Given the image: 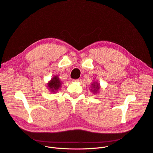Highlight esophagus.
<instances>
[{"label": "esophagus", "mask_w": 153, "mask_h": 153, "mask_svg": "<svg viewBox=\"0 0 153 153\" xmlns=\"http://www.w3.org/2000/svg\"><path fill=\"white\" fill-rule=\"evenodd\" d=\"M74 82H80L81 81V79H74L73 80Z\"/></svg>", "instance_id": "obj_1"}]
</instances>
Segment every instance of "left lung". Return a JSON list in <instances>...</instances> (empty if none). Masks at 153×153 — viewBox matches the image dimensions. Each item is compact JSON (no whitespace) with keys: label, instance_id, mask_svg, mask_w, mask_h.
Segmentation results:
<instances>
[{"label":"left lung","instance_id":"left-lung-1","mask_svg":"<svg viewBox=\"0 0 153 153\" xmlns=\"http://www.w3.org/2000/svg\"><path fill=\"white\" fill-rule=\"evenodd\" d=\"M91 88H92V89H90V90L92 91L93 93L94 94L98 93V91H99V89H100V84L96 82H94L92 84H91Z\"/></svg>","mask_w":153,"mask_h":153}]
</instances>
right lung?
<instances>
[{"label": "right lung", "mask_w": 153, "mask_h": 153, "mask_svg": "<svg viewBox=\"0 0 153 153\" xmlns=\"http://www.w3.org/2000/svg\"><path fill=\"white\" fill-rule=\"evenodd\" d=\"M61 85H62V82L57 76H55L47 84L48 88L50 89L52 92L57 91L61 87Z\"/></svg>", "instance_id": "right-lung-1"}]
</instances>
